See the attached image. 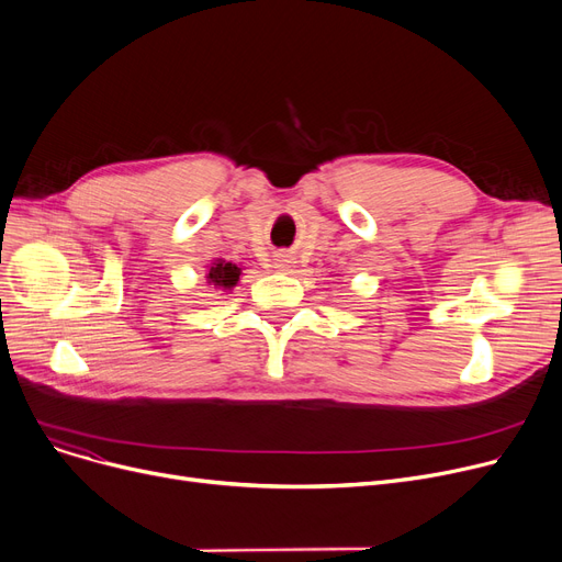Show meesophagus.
<instances>
[{
	"label": "esophagus",
	"mask_w": 562,
	"mask_h": 562,
	"mask_svg": "<svg viewBox=\"0 0 562 562\" xmlns=\"http://www.w3.org/2000/svg\"><path fill=\"white\" fill-rule=\"evenodd\" d=\"M293 263H296V261H293V257H291L289 252H278V255L273 257V266H276L278 271H291Z\"/></svg>",
	"instance_id": "34e87169"
}]
</instances>
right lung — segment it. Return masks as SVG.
<instances>
[{"mask_svg": "<svg viewBox=\"0 0 562 562\" xmlns=\"http://www.w3.org/2000/svg\"><path fill=\"white\" fill-rule=\"evenodd\" d=\"M241 266H236L232 261H225V259H214L210 263V269H206L204 278H206V284L214 286V289H221V291H232L236 284H239V278H241Z\"/></svg>", "mask_w": 562, "mask_h": 562, "instance_id": "1", "label": "right lung"}]
</instances>
